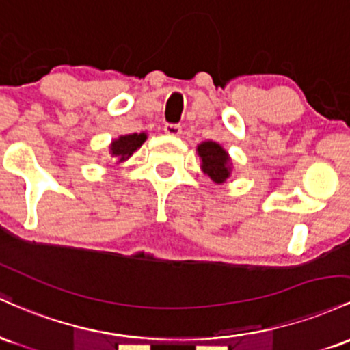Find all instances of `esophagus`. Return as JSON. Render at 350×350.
<instances>
[{"instance_id":"obj_1","label":"esophagus","mask_w":350,"mask_h":350,"mask_svg":"<svg viewBox=\"0 0 350 350\" xmlns=\"http://www.w3.org/2000/svg\"><path fill=\"white\" fill-rule=\"evenodd\" d=\"M163 132L167 133V135L178 137L180 133H182V127H180L178 124H165L163 125Z\"/></svg>"}]
</instances>
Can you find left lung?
I'll list each match as a JSON object with an SVG mask.
<instances>
[{"label":"left lung","mask_w":350,"mask_h":350,"mask_svg":"<svg viewBox=\"0 0 350 350\" xmlns=\"http://www.w3.org/2000/svg\"><path fill=\"white\" fill-rule=\"evenodd\" d=\"M200 159H202V170L213 180L215 183L226 182L231 174V160L230 155L221 145L217 142H202L196 147Z\"/></svg>","instance_id":"left-lung-1"}]
</instances>
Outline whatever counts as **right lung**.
Returning a JSON list of instances; mask_svg holds the SVG:
<instances>
[{
    "mask_svg": "<svg viewBox=\"0 0 350 350\" xmlns=\"http://www.w3.org/2000/svg\"><path fill=\"white\" fill-rule=\"evenodd\" d=\"M147 140V133H129V135H120L119 139L112 140L111 144V154L117 157L119 162H124L131 157L137 148Z\"/></svg>",
    "mask_w": 350,
    "mask_h": 350,
    "instance_id": "1",
    "label": "right lung"
}]
</instances>
